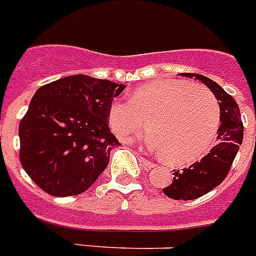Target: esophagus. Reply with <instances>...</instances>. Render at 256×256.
Segmentation results:
<instances>
[{
	"label": "esophagus",
	"mask_w": 256,
	"mask_h": 256,
	"mask_svg": "<svg viewBox=\"0 0 256 256\" xmlns=\"http://www.w3.org/2000/svg\"><path fill=\"white\" fill-rule=\"evenodd\" d=\"M140 162H141V163H142V164L145 166V167L150 168V170H152V168H154V167H155V164H154V163H152V162L148 160V159L144 158V156H141V158H140Z\"/></svg>",
	"instance_id": "obj_1"
}]
</instances>
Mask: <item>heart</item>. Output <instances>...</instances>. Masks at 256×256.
<instances>
[{
  "label": "heart",
  "instance_id": "b5f03b06",
  "mask_svg": "<svg viewBox=\"0 0 256 256\" xmlns=\"http://www.w3.org/2000/svg\"><path fill=\"white\" fill-rule=\"evenodd\" d=\"M144 144L172 166L190 164L203 158L216 142L222 123L218 98L206 86L178 78H162L133 89L128 102L114 98L107 123L122 141L142 128Z\"/></svg>",
  "mask_w": 256,
  "mask_h": 256
}]
</instances>
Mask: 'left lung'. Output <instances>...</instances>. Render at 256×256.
Returning a JSON list of instances; mask_svg holds the SVG:
<instances>
[{"instance_id": "1", "label": "left lung", "mask_w": 256, "mask_h": 256, "mask_svg": "<svg viewBox=\"0 0 256 256\" xmlns=\"http://www.w3.org/2000/svg\"><path fill=\"white\" fill-rule=\"evenodd\" d=\"M182 76L198 78L211 89L222 110L218 144L200 162L182 168V171L174 170L172 182L163 188V193L172 200H190L219 186L226 178L244 140V124L237 102L218 82L200 74H182Z\"/></svg>"}]
</instances>
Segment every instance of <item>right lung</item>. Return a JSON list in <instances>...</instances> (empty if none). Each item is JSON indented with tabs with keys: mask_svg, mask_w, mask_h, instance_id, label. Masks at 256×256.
I'll use <instances>...</instances> for the list:
<instances>
[{
	"mask_svg": "<svg viewBox=\"0 0 256 256\" xmlns=\"http://www.w3.org/2000/svg\"><path fill=\"white\" fill-rule=\"evenodd\" d=\"M126 85L86 75L60 78L34 93L19 124L24 171L50 196L84 193L122 144L107 124V108Z\"/></svg>",
	"mask_w": 256,
	"mask_h": 256,
	"instance_id": "add662e5",
	"label": "right lung"
}]
</instances>
